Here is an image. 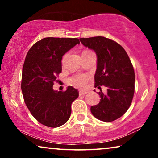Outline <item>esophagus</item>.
Masks as SVG:
<instances>
[{
    "instance_id": "obj_1",
    "label": "esophagus",
    "mask_w": 158,
    "mask_h": 158,
    "mask_svg": "<svg viewBox=\"0 0 158 158\" xmlns=\"http://www.w3.org/2000/svg\"><path fill=\"white\" fill-rule=\"evenodd\" d=\"M87 91L86 90H80L79 91V95L80 96H83V95H85L87 94Z\"/></svg>"
}]
</instances>
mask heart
<instances>
[{"label": "heart", "instance_id": "1", "mask_svg": "<svg viewBox=\"0 0 158 158\" xmlns=\"http://www.w3.org/2000/svg\"><path fill=\"white\" fill-rule=\"evenodd\" d=\"M88 79V76L86 75H76L71 77L70 81L73 85L76 87H83Z\"/></svg>", "mask_w": 158, "mask_h": 158}]
</instances>
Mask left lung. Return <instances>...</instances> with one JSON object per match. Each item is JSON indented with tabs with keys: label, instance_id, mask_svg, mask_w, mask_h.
I'll list each match as a JSON object with an SVG mask.
<instances>
[{
	"label": "left lung",
	"instance_id": "1",
	"mask_svg": "<svg viewBox=\"0 0 158 158\" xmlns=\"http://www.w3.org/2000/svg\"><path fill=\"white\" fill-rule=\"evenodd\" d=\"M80 41L96 54L95 87L107 88V94L98 92L100 102L92 106L90 111L99 120L113 122L126 113L132 101L135 81L132 64L124 49L113 40L95 36Z\"/></svg>",
	"mask_w": 158,
	"mask_h": 158
}]
</instances>
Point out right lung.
Listing matches in <instances>:
<instances>
[{
  "label": "right lung",
  "instance_id": "1",
  "mask_svg": "<svg viewBox=\"0 0 158 158\" xmlns=\"http://www.w3.org/2000/svg\"><path fill=\"white\" fill-rule=\"evenodd\" d=\"M80 44L77 38L47 37L38 41L28 52L23 63L21 90L32 116L49 127H58L68 122L71 104L79 96L72 86L65 91L53 90L62 72V58Z\"/></svg>",
  "mask_w": 158,
  "mask_h": 158
}]
</instances>
